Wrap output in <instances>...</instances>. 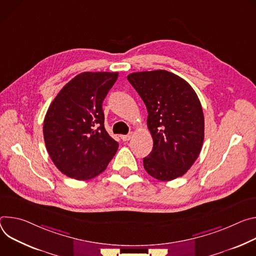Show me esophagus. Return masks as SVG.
Masks as SVG:
<instances>
[{
	"instance_id": "34e87169",
	"label": "esophagus",
	"mask_w": 256,
	"mask_h": 256,
	"mask_svg": "<svg viewBox=\"0 0 256 256\" xmlns=\"http://www.w3.org/2000/svg\"><path fill=\"white\" fill-rule=\"evenodd\" d=\"M131 137H132V133H129L127 135H121V139L123 141H128V140L131 139Z\"/></svg>"
}]
</instances>
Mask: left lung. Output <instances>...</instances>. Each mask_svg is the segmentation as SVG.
<instances>
[{
    "label": "left lung",
    "instance_id": "obj_1",
    "mask_svg": "<svg viewBox=\"0 0 256 256\" xmlns=\"http://www.w3.org/2000/svg\"><path fill=\"white\" fill-rule=\"evenodd\" d=\"M128 81L148 108L152 152L146 171L160 181L183 176L200 154L204 139L202 106L190 84L166 70L135 72Z\"/></svg>",
    "mask_w": 256,
    "mask_h": 256
}]
</instances>
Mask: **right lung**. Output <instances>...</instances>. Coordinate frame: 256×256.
Wrapping results in <instances>:
<instances>
[{
	"instance_id": "obj_1",
	"label": "right lung",
	"mask_w": 256,
	"mask_h": 256,
	"mask_svg": "<svg viewBox=\"0 0 256 256\" xmlns=\"http://www.w3.org/2000/svg\"><path fill=\"white\" fill-rule=\"evenodd\" d=\"M118 72H83L52 102L44 121L46 150L60 171L90 180L106 168L119 144L104 129L102 102Z\"/></svg>"
}]
</instances>
